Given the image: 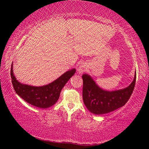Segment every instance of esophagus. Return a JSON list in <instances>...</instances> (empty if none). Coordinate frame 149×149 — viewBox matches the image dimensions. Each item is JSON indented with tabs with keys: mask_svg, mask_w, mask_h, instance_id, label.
<instances>
[{
	"mask_svg": "<svg viewBox=\"0 0 149 149\" xmlns=\"http://www.w3.org/2000/svg\"><path fill=\"white\" fill-rule=\"evenodd\" d=\"M86 66H85V65H84V64H81V65H80L79 66V68H78V72H79V73H80V74H81V73H83V72H84L85 71H86Z\"/></svg>",
	"mask_w": 149,
	"mask_h": 149,
	"instance_id": "1",
	"label": "esophagus"
}]
</instances>
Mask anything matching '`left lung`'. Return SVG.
<instances>
[{"label": "left lung", "instance_id": "left-lung-1", "mask_svg": "<svg viewBox=\"0 0 149 149\" xmlns=\"http://www.w3.org/2000/svg\"><path fill=\"white\" fill-rule=\"evenodd\" d=\"M82 79L83 100L85 107L93 114L100 115L112 112L125 104L134 89L136 73L132 83L127 87L112 91L102 89L88 74L83 75Z\"/></svg>", "mask_w": 149, "mask_h": 149}]
</instances>
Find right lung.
<instances>
[{
	"label": "right lung",
	"mask_w": 149,
	"mask_h": 149,
	"mask_svg": "<svg viewBox=\"0 0 149 149\" xmlns=\"http://www.w3.org/2000/svg\"><path fill=\"white\" fill-rule=\"evenodd\" d=\"M75 71V69L69 70L54 81L41 87L31 86L19 82L14 75L12 64L10 75L15 91L22 99L34 107L47 108L57 102L62 88L74 75Z\"/></svg>",
	"instance_id": "right-lung-1"
}]
</instances>
